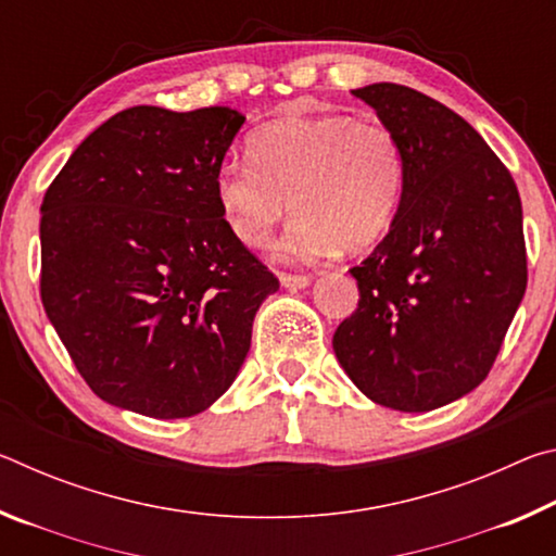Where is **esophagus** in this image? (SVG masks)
<instances>
[{
	"mask_svg": "<svg viewBox=\"0 0 556 556\" xmlns=\"http://www.w3.org/2000/svg\"><path fill=\"white\" fill-rule=\"evenodd\" d=\"M279 281L285 289H306L312 285V277L306 275H279Z\"/></svg>",
	"mask_w": 556,
	"mask_h": 556,
	"instance_id": "34e87169",
	"label": "esophagus"
}]
</instances>
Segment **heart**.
Wrapping results in <instances>:
<instances>
[{
  "label": "heart",
  "mask_w": 556,
  "mask_h": 556,
  "mask_svg": "<svg viewBox=\"0 0 556 556\" xmlns=\"http://www.w3.org/2000/svg\"><path fill=\"white\" fill-rule=\"evenodd\" d=\"M250 156L215 174L223 220L244 248H262L287 208L296 218L277 252L289 262L363 252L397 218L407 168L397 135L380 119L281 117L250 137Z\"/></svg>",
  "instance_id": "heart-1"
}]
</instances>
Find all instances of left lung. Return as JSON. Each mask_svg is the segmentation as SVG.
I'll return each mask as SVG.
<instances>
[{"label":"left lung","mask_w":556,"mask_h":556,"mask_svg":"<svg viewBox=\"0 0 556 556\" xmlns=\"http://www.w3.org/2000/svg\"><path fill=\"white\" fill-rule=\"evenodd\" d=\"M397 135L404 193L390 232L351 269L361 301L333 351L365 397L429 412L485 380L527 287L522 203L485 139L397 83L353 90Z\"/></svg>","instance_id":"1"}]
</instances>
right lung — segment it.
<instances>
[{"label":"right lung","instance_id":"right-lung-1","mask_svg":"<svg viewBox=\"0 0 556 556\" xmlns=\"http://www.w3.org/2000/svg\"><path fill=\"white\" fill-rule=\"evenodd\" d=\"M244 115L129 108L83 139L41 203V301L90 390L193 417L238 378L279 279L232 238L215 174Z\"/></svg>","mask_w":556,"mask_h":556}]
</instances>
